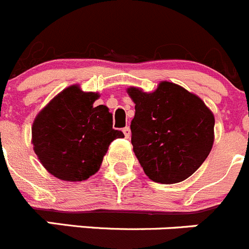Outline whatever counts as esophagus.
I'll return each mask as SVG.
<instances>
[{
	"label": "esophagus",
	"mask_w": 249,
	"mask_h": 249,
	"mask_svg": "<svg viewBox=\"0 0 249 249\" xmlns=\"http://www.w3.org/2000/svg\"><path fill=\"white\" fill-rule=\"evenodd\" d=\"M123 132H124V135L126 139H129L130 135H131V130H130L129 126H125L124 129H123Z\"/></svg>",
	"instance_id": "34e87169"
}]
</instances>
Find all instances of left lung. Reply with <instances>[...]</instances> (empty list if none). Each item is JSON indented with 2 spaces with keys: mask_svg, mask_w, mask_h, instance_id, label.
Here are the masks:
<instances>
[{
  "mask_svg": "<svg viewBox=\"0 0 249 249\" xmlns=\"http://www.w3.org/2000/svg\"><path fill=\"white\" fill-rule=\"evenodd\" d=\"M135 103L131 143L153 182L173 184L190 177L213 145V114L196 94L162 81L153 92L127 88Z\"/></svg>",
  "mask_w": 249,
  "mask_h": 249,
  "instance_id": "1",
  "label": "left lung"
}]
</instances>
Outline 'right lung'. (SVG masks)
<instances>
[{"mask_svg": "<svg viewBox=\"0 0 249 249\" xmlns=\"http://www.w3.org/2000/svg\"><path fill=\"white\" fill-rule=\"evenodd\" d=\"M96 92L72 85L51 99L32 126L34 152L44 168L66 182L86 180L98 172L109 145L124 138L113 129L108 107L94 106Z\"/></svg>", "mask_w": 249, "mask_h": 249, "instance_id": "add662e5", "label": "right lung"}]
</instances>
